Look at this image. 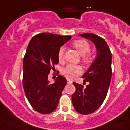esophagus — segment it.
<instances>
[{"label": "esophagus", "instance_id": "esophagus-1", "mask_svg": "<svg viewBox=\"0 0 130 130\" xmlns=\"http://www.w3.org/2000/svg\"><path fill=\"white\" fill-rule=\"evenodd\" d=\"M67 80L68 85H71V84H72L73 83V81L72 80H70V79H67Z\"/></svg>", "mask_w": 130, "mask_h": 130}]
</instances>
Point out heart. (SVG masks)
<instances>
[{
	"label": "heart",
	"mask_w": 130,
	"mask_h": 130,
	"mask_svg": "<svg viewBox=\"0 0 130 130\" xmlns=\"http://www.w3.org/2000/svg\"><path fill=\"white\" fill-rule=\"evenodd\" d=\"M73 45L76 48L79 54L83 57V60L85 63H89L91 62V57L90 55H85L89 51L90 46L89 44L85 40H77L73 42ZM65 47H61L58 52V59L60 62H62L63 60ZM82 72V69L79 66L75 65H68L65 68H63L62 71V74L68 79H73L77 75L80 74Z\"/></svg>",
	"instance_id": "heart-1"
}]
</instances>
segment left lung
<instances>
[{"mask_svg":"<svg viewBox=\"0 0 130 130\" xmlns=\"http://www.w3.org/2000/svg\"><path fill=\"white\" fill-rule=\"evenodd\" d=\"M79 36L91 41L96 49L94 60L82 76L89 85L84 88L73 83L76 91L72 96L73 105L77 112L88 115L99 109L106 98L112 77V54L103 38L89 32Z\"/></svg>","mask_w":130,"mask_h":130,"instance_id":"1","label":"left lung"}]
</instances>
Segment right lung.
I'll return each instance as SVG.
<instances>
[{
    "label": "right lung",
    "instance_id": "obj_1",
    "mask_svg": "<svg viewBox=\"0 0 130 130\" xmlns=\"http://www.w3.org/2000/svg\"><path fill=\"white\" fill-rule=\"evenodd\" d=\"M71 38L44 32L35 36L28 44L23 59V86L29 104L40 113H50L57 107L67 82L58 75L51 84L48 75L58 63V50Z\"/></svg>",
    "mask_w": 130,
    "mask_h": 130
}]
</instances>
